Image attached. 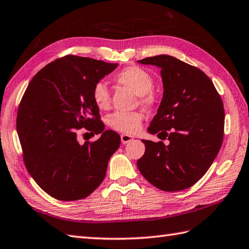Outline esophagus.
Here are the masks:
<instances>
[{
	"label": "esophagus",
	"mask_w": 249,
	"mask_h": 249,
	"mask_svg": "<svg viewBox=\"0 0 249 249\" xmlns=\"http://www.w3.org/2000/svg\"><path fill=\"white\" fill-rule=\"evenodd\" d=\"M121 140H122V143H129L131 142V141L134 140V137L133 136H129V135H126V134H122L121 135Z\"/></svg>",
	"instance_id": "esophagus-1"
}]
</instances>
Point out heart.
Returning <instances> with one entry per match:
<instances>
[{
  "label": "heart",
  "instance_id": "b5f03b06",
  "mask_svg": "<svg viewBox=\"0 0 249 249\" xmlns=\"http://www.w3.org/2000/svg\"><path fill=\"white\" fill-rule=\"evenodd\" d=\"M115 80L140 96L142 104L152 105L154 102V96L151 92L153 89V79L145 70L135 66L125 68L116 74ZM91 97L100 110L109 108L110 94L102 82L97 83L94 86ZM142 119L143 115L140 112H115L109 116L108 123L112 128L121 133L135 134L140 128Z\"/></svg>",
  "mask_w": 249,
  "mask_h": 249
}]
</instances>
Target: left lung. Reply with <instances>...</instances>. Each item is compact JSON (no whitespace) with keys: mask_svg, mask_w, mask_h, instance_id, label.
Listing matches in <instances>:
<instances>
[{"mask_svg":"<svg viewBox=\"0 0 249 249\" xmlns=\"http://www.w3.org/2000/svg\"><path fill=\"white\" fill-rule=\"evenodd\" d=\"M137 62L160 69L163 97L148 131L169 140L167 145L141 140L145 152L138 169L160 190H186L206 174L221 148L222 100L205 73L177 58L159 55Z\"/></svg>","mask_w":249,"mask_h":249,"instance_id":"obj_1","label":"left lung"}]
</instances>
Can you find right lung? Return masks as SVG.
Masks as SVG:
<instances>
[{"mask_svg":"<svg viewBox=\"0 0 249 249\" xmlns=\"http://www.w3.org/2000/svg\"><path fill=\"white\" fill-rule=\"evenodd\" d=\"M118 66L69 55L43 68L29 83L19 105L17 133L29 174L51 196L84 198L105 179L121 137L105 130L91 91ZM83 127L102 136L80 144L77 131Z\"/></svg>","mask_w":249,"mask_h":249,"instance_id":"1","label":"right lung"}]
</instances>
